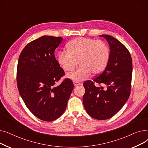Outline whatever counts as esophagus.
<instances>
[{
    "label": "esophagus",
    "mask_w": 148,
    "mask_h": 148,
    "mask_svg": "<svg viewBox=\"0 0 148 148\" xmlns=\"http://www.w3.org/2000/svg\"><path fill=\"white\" fill-rule=\"evenodd\" d=\"M73 83H74V85L75 86H79V85L81 84L80 83L78 82H76V81H74L73 82Z\"/></svg>",
    "instance_id": "obj_1"
}]
</instances>
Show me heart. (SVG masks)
Returning a JSON list of instances; mask_svg holds the SVG:
<instances>
[{
    "instance_id": "b5f03b06",
    "label": "heart",
    "mask_w": 148,
    "mask_h": 148,
    "mask_svg": "<svg viewBox=\"0 0 148 148\" xmlns=\"http://www.w3.org/2000/svg\"><path fill=\"white\" fill-rule=\"evenodd\" d=\"M109 58L110 49L104 41L79 37L67 44V51L59 53L58 61L66 73L72 71L79 62V68L68 77L80 82L87 79L92 73H101L106 68Z\"/></svg>"
}]
</instances>
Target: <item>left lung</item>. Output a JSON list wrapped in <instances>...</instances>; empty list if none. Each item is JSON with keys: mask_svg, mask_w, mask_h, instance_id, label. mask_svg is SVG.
Masks as SVG:
<instances>
[{"mask_svg": "<svg viewBox=\"0 0 148 148\" xmlns=\"http://www.w3.org/2000/svg\"><path fill=\"white\" fill-rule=\"evenodd\" d=\"M104 37L110 46V58L104 71L93 80L83 83L85 94L83 102L85 110L98 120L109 119L117 113L130 97L133 65L126 47L114 37ZM99 84L100 87H97Z\"/></svg>", "mask_w": 148, "mask_h": 148, "instance_id": "1", "label": "left lung"}]
</instances>
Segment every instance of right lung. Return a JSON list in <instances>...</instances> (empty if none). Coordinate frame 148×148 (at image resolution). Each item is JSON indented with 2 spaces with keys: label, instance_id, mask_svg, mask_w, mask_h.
Masks as SVG:
<instances>
[{
  "label": "right lung",
  "instance_id": "obj_1",
  "mask_svg": "<svg viewBox=\"0 0 148 148\" xmlns=\"http://www.w3.org/2000/svg\"><path fill=\"white\" fill-rule=\"evenodd\" d=\"M63 38L42 36L27 44L20 54L17 83L28 109L41 120L50 122L64 113L74 88L69 79L56 86L65 72L54 56Z\"/></svg>",
  "mask_w": 148,
  "mask_h": 148
}]
</instances>
